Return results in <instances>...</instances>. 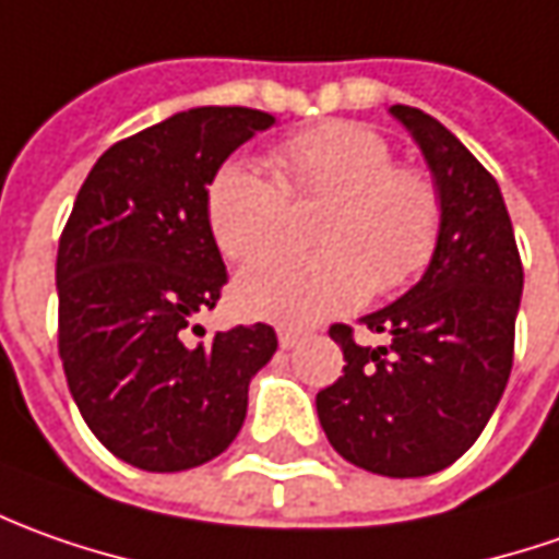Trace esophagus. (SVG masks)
<instances>
[{
	"label": "esophagus",
	"mask_w": 559,
	"mask_h": 559,
	"mask_svg": "<svg viewBox=\"0 0 559 559\" xmlns=\"http://www.w3.org/2000/svg\"><path fill=\"white\" fill-rule=\"evenodd\" d=\"M299 340H302V331H294V328H281L278 331L281 349H294V346H299Z\"/></svg>",
	"instance_id": "esophagus-1"
}]
</instances>
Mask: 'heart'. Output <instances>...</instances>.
<instances>
[{"mask_svg":"<svg viewBox=\"0 0 559 559\" xmlns=\"http://www.w3.org/2000/svg\"><path fill=\"white\" fill-rule=\"evenodd\" d=\"M272 176L225 160L210 176L203 216L228 260L250 262L278 247L290 203L328 201L316 253H275L250 265L235 297L247 316L309 324L374 294L408 287L433 262L445 203L430 173L395 164L390 142L361 123L324 120L269 151Z\"/></svg>","mask_w":559,"mask_h":559,"instance_id":"b5f03b06","label":"heart"}]
</instances>
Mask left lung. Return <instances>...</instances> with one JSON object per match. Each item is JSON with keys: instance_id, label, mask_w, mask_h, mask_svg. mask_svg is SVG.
Instances as JSON below:
<instances>
[{"instance_id": "left-lung-1", "label": "left lung", "mask_w": 559, "mask_h": 559, "mask_svg": "<svg viewBox=\"0 0 559 559\" xmlns=\"http://www.w3.org/2000/svg\"><path fill=\"white\" fill-rule=\"evenodd\" d=\"M420 145L445 203L442 241L424 278L361 318L390 346H358L334 324L343 377L316 395L328 442L380 476L445 471L479 439L513 368L523 262L501 188L436 117L390 107Z\"/></svg>"}]
</instances>
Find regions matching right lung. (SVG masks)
<instances>
[{
    "instance_id": "1",
    "label": "right lung",
    "mask_w": 559,
    "mask_h": 559,
    "mask_svg": "<svg viewBox=\"0 0 559 559\" xmlns=\"http://www.w3.org/2000/svg\"><path fill=\"white\" fill-rule=\"evenodd\" d=\"M272 123L253 107H191L147 126L98 157L61 231L58 353L70 395L107 452L139 471H191L225 452L250 380L278 349L262 321L185 340L228 281L203 216L206 182Z\"/></svg>"
}]
</instances>
